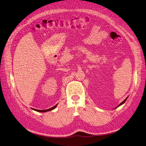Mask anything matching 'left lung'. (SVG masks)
<instances>
[{
	"mask_svg": "<svg viewBox=\"0 0 146 146\" xmlns=\"http://www.w3.org/2000/svg\"><path fill=\"white\" fill-rule=\"evenodd\" d=\"M127 97L126 98H125V100H124V101H123V102H122L121 103H120V104H119V106H120V105H121V104H123V103H125V101H126V100H127ZM118 107H117V108H118Z\"/></svg>",
	"mask_w": 146,
	"mask_h": 146,
	"instance_id": "1",
	"label": "left lung"
}]
</instances>
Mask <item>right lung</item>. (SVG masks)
I'll return each mask as SVG.
<instances>
[{
  "label": "right lung",
  "instance_id": "right-lung-1",
  "mask_svg": "<svg viewBox=\"0 0 146 146\" xmlns=\"http://www.w3.org/2000/svg\"><path fill=\"white\" fill-rule=\"evenodd\" d=\"M57 104H56V106H54V107H52V108H50V109H46V110H37V109H33V110H36V111L39 112H48V111H49V110H52V109H54L56 108V106H57Z\"/></svg>",
  "mask_w": 146,
  "mask_h": 146
}]
</instances>
